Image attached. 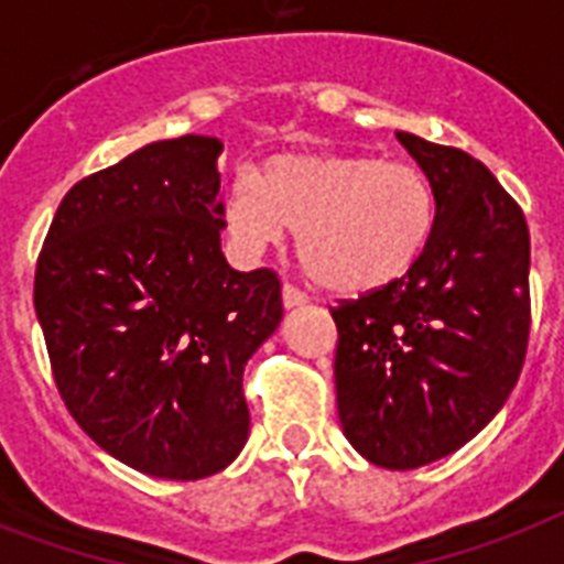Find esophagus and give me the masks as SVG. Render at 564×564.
<instances>
[{"mask_svg": "<svg viewBox=\"0 0 564 564\" xmlns=\"http://www.w3.org/2000/svg\"><path fill=\"white\" fill-rule=\"evenodd\" d=\"M301 304H307V295L299 290V286H292V283H283V307H301Z\"/></svg>", "mask_w": 564, "mask_h": 564, "instance_id": "34e87169", "label": "esophagus"}]
</instances>
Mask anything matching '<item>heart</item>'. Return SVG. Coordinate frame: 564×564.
<instances>
[{"label": "heart", "instance_id": "heart-1", "mask_svg": "<svg viewBox=\"0 0 564 564\" xmlns=\"http://www.w3.org/2000/svg\"><path fill=\"white\" fill-rule=\"evenodd\" d=\"M436 202L406 161L362 154H278L230 187L221 219L230 239L260 254L295 230L304 272L339 295L401 281L430 242Z\"/></svg>", "mask_w": 564, "mask_h": 564}]
</instances>
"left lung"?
<instances>
[{"label": "left lung", "mask_w": 564, "mask_h": 564, "mask_svg": "<svg viewBox=\"0 0 564 564\" xmlns=\"http://www.w3.org/2000/svg\"><path fill=\"white\" fill-rule=\"evenodd\" d=\"M436 216L401 281L330 310L336 410L369 463L410 471L471 442L507 403L530 336V230L471 154L398 131Z\"/></svg>", "instance_id": "obj_1"}]
</instances>
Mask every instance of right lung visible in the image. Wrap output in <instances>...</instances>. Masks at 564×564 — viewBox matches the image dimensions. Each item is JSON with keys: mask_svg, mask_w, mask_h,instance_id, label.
I'll return each instance as SVG.
<instances>
[{"mask_svg": "<svg viewBox=\"0 0 564 564\" xmlns=\"http://www.w3.org/2000/svg\"><path fill=\"white\" fill-rule=\"evenodd\" d=\"M221 140L149 143L78 181L34 274L66 410L113 459L202 480L248 442L242 371L283 318L269 269L221 254Z\"/></svg>", "mask_w": 564, "mask_h": 564, "instance_id": "right-lung-1", "label": "right lung"}]
</instances>
